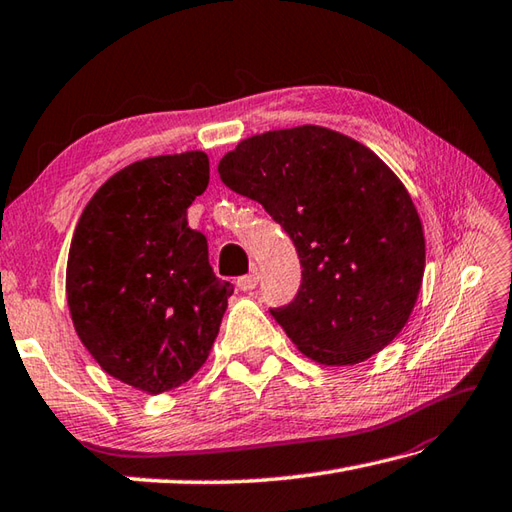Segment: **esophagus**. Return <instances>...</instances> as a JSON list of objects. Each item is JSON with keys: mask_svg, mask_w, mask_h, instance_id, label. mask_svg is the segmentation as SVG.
Listing matches in <instances>:
<instances>
[{"mask_svg": "<svg viewBox=\"0 0 512 512\" xmlns=\"http://www.w3.org/2000/svg\"><path fill=\"white\" fill-rule=\"evenodd\" d=\"M256 285H258V274L241 276V278H238V283H236V287L241 291H252Z\"/></svg>", "mask_w": 512, "mask_h": 512, "instance_id": "1", "label": "esophagus"}]
</instances>
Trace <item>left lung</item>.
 Listing matches in <instances>:
<instances>
[{"label": "left lung", "instance_id": "left-lung-1", "mask_svg": "<svg viewBox=\"0 0 512 512\" xmlns=\"http://www.w3.org/2000/svg\"><path fill=\"white\" fill-rule=\"evenodd\" d=\"M221 181L283 225L302 265L298 296L271 309L318 364L347 367L398 336L424 276V229L398 176L356 139L320 125L254 134Z\"/></svg>", "mask_w": 512, "mask_h": 512}]
</instances>
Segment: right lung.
I'll list each match as a JSON object with an SVG mask.
<instances>
[{"instance_id": "right-lung-1", "label": "right lung", "mask_w": 512, "mask_h": 512, "mask_svg": "<svg viewBox=\"0 0 512 512\" xmlns=\"http://www.w3.org/2000/svg\"><path fill=\"white\" fill-rule=\"evenodd\" d=\"M207 183L201 150L130 163L90 198L72 236V325L103 371L143 393L172 391L203 367L234 294L205 236L187 227Z\"/></svg>"}]
</instances>
